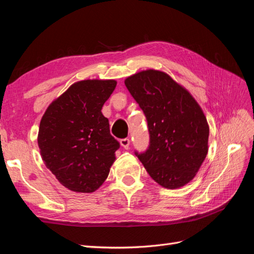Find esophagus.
<instances>
[{
    "label": "esophagus",
    "instance_id": "34e87169",
    "mask_svg": "<svg viewBox=\"0 0 254 254\" xmlns=\"http://www.w3.org/2000/svg\"><path fill=\"white\" fill-rule=\"evenodd\" d=\"M121 143V146L124 149H129V146H130V140L129 139H122L120 141Z\"/></svg>",
    "mask_w": 254,
    "mask_h": 254
}]
</instances>
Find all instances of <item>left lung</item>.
<instances>
[{"label": "left lung", "instance_id": "1", "mask_svg": "<svg viewBox=\"0 0 254 254\" xmlns=\"http://www.w3.org/2000/svg\"><path fill=\"white\" fill-rule=\"evenodd\" d=\"M147 119L150 144L136 156L161 187L176 190L195 178L209 150V124L196 99L165 72L143 70L125 79Z\"/></svg>", "mask_w": 254, "mask_h": 254}]
</instances>
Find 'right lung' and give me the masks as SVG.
<instances>
[{
	"mask_svg": "<svg viewBox=\"0 0 254 254\" xmlns=\"http://www.w3.org/2000/svg\"><path fill=\"white\" fill-rule=\"evenodd\" d=\"M115 87L114 79L76 81L54 99L41 119L38 146L43 162L75 193L95 191L117 159L120 144L102 113Z\"/></svg>",
	"mask_w": 254,
	"mask_h": 254,
	"instance_id": "obj_1",
	"label": "right lung"
}]
</instances>
